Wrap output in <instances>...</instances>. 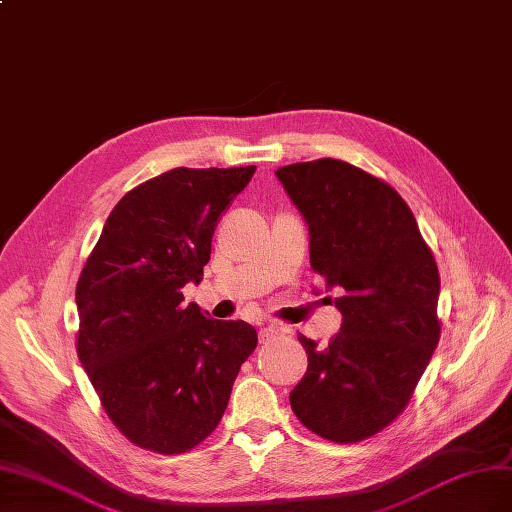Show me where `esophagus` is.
Segmentation results:
<instances>
[{
	"mask_svg": "<svg viewBox=\"0 0 512 512\" xmlns=\"http://www.w3.org/2000/svg\"><path fill=\"white\" fill-rule=\"evenodd\" d=\"M279 334V330L275 328V326H264V328H260V332H258V339H260V343H267V341H271L273 337H277Z\"/></svg>",
	"mask_w": 512,
	"mask_h": 512,
	"instance_id": "1",
	"label": "esophagus"
}]
</instances>
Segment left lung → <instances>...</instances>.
<instances>
[{"label":"left lung","mask_w":512,"mask_h":512,"mask_svg":"<svg viewBox=\"0 0 512 512\" xmlns=\"http://www.w3.org/2000/svg\"><path fill=\"white\" fill-rule=\"evenodd\" d=\"M275 175L307 224L311 269L339 292L326 301L343 315L328 345L298 334L309 364L290 407L317 436L358 443L404 411L436 349V262L409 205L370 173L320 158Z\"/></svg>","instance_id":"obj_1"}]
</instances>
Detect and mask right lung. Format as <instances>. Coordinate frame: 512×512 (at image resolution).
I'll list each match as a JSON object with an SVG mask.
<instances>
[{"label":"right lung","instance_id":"obj_1","mask_svg":"<svg viewBox=\"0 0 512 512\" xmlns=\"http://www.w3.org/2000/svg\"><path fill=\"white\" fill-rule=\"evenodd\" d=\"M256 167L171 169L133 188L103 224L76 286L78 358L133 445L163 455L216 430L256 328L220 322L182 288L201 284L222 211Z\"/></svg>","mask_w":512,"mask_h":512}]
</instances>
